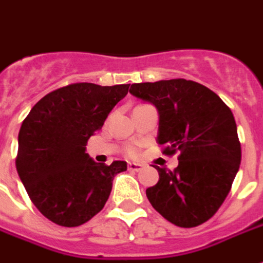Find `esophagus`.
<instances>
[{
	"label": "esophagus",
	"mask_w": 263,
	"mask_h": 263,
	"mask_svg": "<svg viewBox=\"0 0 263 263\" xmlns=\"http://www.w3.org/2000/svg\"><path fill=\"white\" fill-rule=\"evenodd\" d=\"M143 169V166L141 165V163H128V171H132V172H139V171H142Z\"/></svg>",
	"instance_id": "1"
}]
</instances>
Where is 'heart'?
<instances>
[{
  "instance_id": "heart-1",
  "label": "heart",
  "mask_w": 263,
  "mask_h": 263,
  "mask_svg": "<svg viewBox=\"0 0 263 263\" xmlns=\"http://www.w3.org/2000/svg\"><path fill=\"white\" fill-rule=\"evenodd\" d=\"M135 154H137V151H135V149H129V151H128V155H131V156H134Z\"/></svg>"
}]
</instances>
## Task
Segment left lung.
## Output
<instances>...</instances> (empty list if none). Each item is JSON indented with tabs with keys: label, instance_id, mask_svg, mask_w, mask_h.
Here are the masks:
<instances>
[{
	"label": "left lung",
	"instance_id": "1",
	"mask_svg": "<svg viewBox=\"0 0 263 263\" xmlns=\"http://www.w3.org/2000/svg\"><path fill=\"white\" fill-rule=\"evenodd\" d=\"M129 92L158 109L163 154L179 152L175 171L156 167L159 182L146 189V197L175 226L203 224L224 203L241 163L231 109L210 88L184 79L135 83Z\"/></svg>",
	"mask_w": 263,
	"mask_h": 263
}]
</instances>
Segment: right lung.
<instances>
[{"label":"right lung","instance_id":"add662e5","mask_svg":"<svg viewBox=\"0 0 263 263\" xmlns=\"http://www.w3.org/2000/svg\"><path fill=\"white\" fill-rule=\"evenodd\" d=\"M128 88L69 84L41 98L22 122L16 171L32 203L54 224L79 227L91 220L107 203L115 175L126 171L124 160L94 162L86 145Z\"/></svg>","mask_w":263,"mask_h":263}]
</instances>
